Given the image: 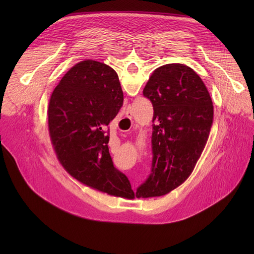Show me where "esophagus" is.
Instances as JSON below:
<instances>
[{"mask_svg": "<svg viewBox=\"0 0 254 254\" xmlns=\"http://www.w3.org/2000/svg\"><path fill=\"white\" fill-rule=\"evenodd\" d=\"M127 117L130 118V117H131V113H130V112H127Z\"/></svg>", "mask_w": 254, "mask_h": 254, "instance_id": "1", "label": "esophagus"}]
</instances>
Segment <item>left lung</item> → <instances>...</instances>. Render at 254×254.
<instances>
[{
	"instance_id": "left-lung-1",
	"label": "left lung",
	"mask_w": 254,
	"mask_h": 254,
	"mask_svg": "<svg viewBox=\"0 0 254 254\" xmlns=\"http://www.w3.org/2000/svg\"><path fill=\"white\" fill-rule=\"evenodd\" d=\"M143 95L153 106L152 173L137 190L138 198L161 196L192 173L207 144L214 117L203 80L182 64L155 69Z\"/></svg>"
}]
</instances>
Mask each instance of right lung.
Instances as JSON below:
<instances>
[{
    "instance_id": "right-lung-1",
    "label": "right lung",
    "mask_w": 254,
    "mask_h": 254,
    "mask_svg": "<svg viewBox=\"0 0 254 254\" xmlns=\"http://www.w3.org/2000/svg\"><path fill=\"white\" fill-rule=\"evenodd\" d=\"M123 103L118 75L111 66L95 60L79 62L51 93L48 130L53 150L70 176L96 190L130 199L134 191L114 167L104 131Z\"/></svg>"
}]
</instances>
